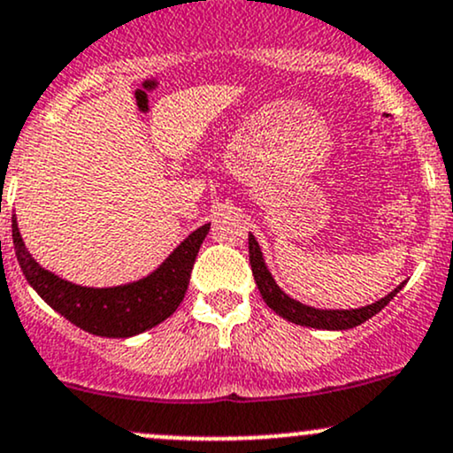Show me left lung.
I'll list each match as a JSON object with an SVG mask.
<instances>
[{"mask_svg": "<svg viewBox=\"0 0 453 453\" xmlns=\"http://www.w3.org/2000/svg\"><path fill=\"white\" fill-rule=\"evenodd\" d=\"M250 265L253 271V280H256L257 290H260L262 299L268 307H271L275 314H280L286 320L295 322V325L301 326H311V329H326V331H344V329H352V326L364 325L365 320H370L372 316H376L382 307L387 305L397 292L404 288V281L391 290L389 295H385L382 299H379L372 305L359 307V310H320V307H311L305 305V303L292 299L288 296L286 292L277 286L275 277L271 275L268 271L265 256H262L260 245H257L256 236L250 232Z\"/></svg>", "mask_w": 453, "mask_h": 453, "instance_id": "8db88e82", "label": "left lung"}]
</instances>
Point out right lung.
I'll list each match as a JSON object with an SVG mask.
<instances>
[{
	"mask_svg": "<svg viewBox=\"0 0 453 453\" xmlns=\"http://www.w3.org/2000/svg\"><path fill=\"white\" fill-rule=\"evenodd\" d=\"M211 223L191 232L152 273L111 288L79 286L47 271L25 250L17 217L12 242L25 280L49 307L79 329L101 337H133L167 320L178 310L191 280V268Z\"/></svg>",
	"mask_w": 453,
	"mask_h": 453,
	"instance_id": "1",
	"label": "right lung"
}]
</instances>
